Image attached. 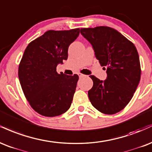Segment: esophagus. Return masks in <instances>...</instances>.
Here are the masks:
<instances>
[{
  "label": "esophagus",
  "mask_w": 152,
  "mask_h": 152,
  "mask_svg": "<svg viewBox=\"0 0 152 152\" xmlns=\"http://www.w3.org/2000/svg\"><path fill=\"white\" fill-rule=\"evenodd\" d=\"M78 75H79V77H80V78H81V77H85V75L82 74V73H79V74H78Z\"/></svg>",
  "instance_id": "1"
}]
</instances>
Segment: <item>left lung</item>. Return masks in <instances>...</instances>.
I'll use <instances>...</instances> for the list:
<instances>
[{"label":"left lung","instance_id":"1","mask_svg":"<svg viewBox=\"0 0 152 152\" xmlns=\"http://www.w3.org/2000/svg\"><path fill=\"white\" fill-rule=\"evenodd\" d=\"M80 33L92 45L100 65L107 67V76L104 81L90 76L93 81V87L88 91L90 102L106 115L117 113L129 102L140 83L141 67L137 48L110 27L81 28Z\"/></svg>","mask_w":152,"mask_h":152}]
</instances>
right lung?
Returning <instances> with one entry per match:
<instances>
[{"label":"right lung","mask_w":152,"mask_h":152,"mask_svg":"<svg viewBox=\"0 0 152 152\" xmlns=\"http://www.w3.org/2000/svg\"><path fill=\"white\" fill-rule=\"evenodd\" d=\"M80 28L48 30L30 42L18 67V77L32 108L45 117H56L70 107L79 77L58 74L56 67L68 57L69 45Z\"/></svg>","instance_id":"add662e5"}]
</instances>
